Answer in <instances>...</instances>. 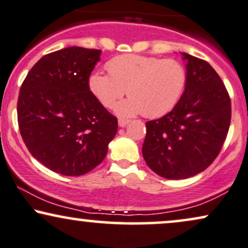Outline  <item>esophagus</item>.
Segmentation results:
<instances>
[{
    "instance_id": "obj_1",
    "label": "esophagus",
    "mask_w": 248,
    "mask_h": 248,
    "mask_svg": "<svg viewBox=\"0 0 248 248\" xmlns=\"http://www.w3.org/2000/svg\"><path fill=\"white\" fill-rule=\"evenodd\" d=\"M128 122H129V120H128V119H119V126H120V127L127 126Z\"/></svg>"
}]
</instances>
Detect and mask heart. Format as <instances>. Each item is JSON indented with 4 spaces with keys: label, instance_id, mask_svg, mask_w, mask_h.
I'll return each instance as SVG.
<instances>
[{
    "label": "heart",
    "instance_id": "heart-1",
    "mask_svg": "<svg viewBox=\"0 0 248 248\" xmlns=\"http://www.w3.org/2000/svg\"><path fill=\"white\" fill-rule=\"evenodd\" d=\"M108 74L94 71L89 88L105 107H113L124 93L130 95L115 107L118 114L142 113L159 118L177 105L187 82V70L180 61L136 54L119 55L106 63Z\"/></svg>",
    "mask_w": 248,
    "mask_h": 248
}]
</instances>
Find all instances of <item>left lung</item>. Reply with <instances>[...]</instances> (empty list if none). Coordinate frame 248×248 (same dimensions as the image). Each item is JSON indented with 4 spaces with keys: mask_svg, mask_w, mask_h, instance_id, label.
Masks as SVG:
<instances>
[{
    "mask_svg": "<svg viewBox=\"0 0 248 248\" xmlns=\"http://www.w3.org/2000/svg\"><path fill=\"white\" fill-rule=\"evenodd\" d=\"M183 56L184 93L171 112L145 124L142 147L149 168L173 180L204 171L222 150L231 122V100L218 74L204 60Z\"/></svg>",
    "mask_w": 248,
    "mask_h": 248,
    "instance_id": "obj_1",
    "label": "left lung"
}]
</instances>
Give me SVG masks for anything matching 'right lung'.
<instances>
[{"instance_id": "1", "label": "right lung", "mask_w": 248, "mask_h": 248, "mask_svg": "<svg viewBox=\"0 0 248 248\" xmlns=\"http://www.w3.org/2000/svg\"><path fill=\"white\" fill-rule=\"evenodd\" d=\"M100 49L68 47L43 56L20 86L17 119L35 159L52 171L77 177L105 158L118 119L89 88Z\"/></svg>"}]
</instances>
